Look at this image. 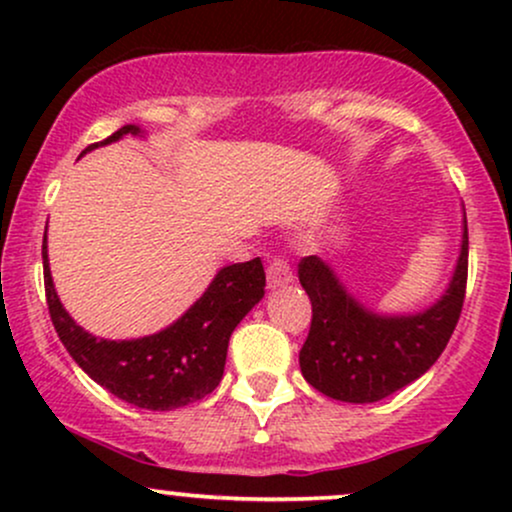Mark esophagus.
<instances>
[{
	"instance_id": "34e87169",
	"label": "esophagus",
	"mask_w": 512,
	"mask_h": 512,
	"mask_svg": "<svg viewBox=\"0 0 512 512\" xmlns=\"http://www.w3.org/2000/svg\"><path fill=\"white\" fill-rule=\"evenodd\" d=\"M293 281L291 267L281 257H272L267 264V284L269 289H279V286H286Z\"/></svg>"
}]
</instances>
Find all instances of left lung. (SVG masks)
Returning <instances> with one entry per match:
<instances>
[{"label": "left lung", "instance_id": "left-lung-1", "mask_svg": "<svg viewBox=\"0 0 512 512\" xmlns=\"http://www.w3.org/2000/svg\"><path fill=\"white\" fill-rule=\"evenodd\" d=\"M467 216L455 272L436 303L421 313L383 315L358 303L317 255L303 257L298 279L313 303L301 373L322 395L368 404L419 380L448 346L467 289Z\"/></svg>", "mask_w": 512, "mask_h": 512}]
</instances>
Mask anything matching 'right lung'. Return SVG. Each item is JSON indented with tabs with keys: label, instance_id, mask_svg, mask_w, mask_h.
Wrapping results in <instances>:
<instances>
[{
	"label": "right lung",
	"instance_id": "obj_1",
	"mask_svg": "<svg viewBox=\"0 0 512 512\" xmlns=\"http://www.w3.org/2000/svg\"><path fill=\"white\" fill-rule=\"evenodd\" d=\"M125 134L144 137V129L125 125L86 151L117 142ZM45 296L52 325L64 349L91 380L139 409L170 411L197 402L216 390L226 366L228 339L238 322L262 301L264 267L260 257L219 269L195 305L166 330L139 339H98L64 310L52 284L48 236L43 238Z\"/></svg>",
	"mask_w": 512,
	"mask_h": 512
}]
</instances>
